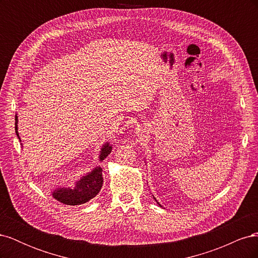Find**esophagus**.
Returning a JSON list of instances; mask_svg holds the SVG:
<instances>
[{"instance_id":"esophagus-1","label":"esophagus","mask_w":258,"mask_h":258,"mask_svg":"<svg viewBox=\"0 0 258 258\" xmlns=\"http://www.w3.org/2000/svg\"><path fill=\"white\" fill-rule=\"evenodd\" d=\"M137 130H138V132H139V130H140V129H139V127H138V129H137Z\"/></svg>"}]
</instances>
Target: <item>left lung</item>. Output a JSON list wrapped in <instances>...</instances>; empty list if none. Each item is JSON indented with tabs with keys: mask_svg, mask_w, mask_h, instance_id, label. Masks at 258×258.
I'll return each instance as SVG.
<instances>
[{
	"mask_svg": "<svg viewBox=\"0 0 258 258\" xmlns=\"http://www.w3.org/2000/svg\"><path fill=\"white\" fill-rule=\"evenodd\" d=\"M154 198H155V197H154ZM155 200H156V199H155ZM156 202H157V204H158V205H159V206H160V207H161V205H160V204H159V202H158V201H157V200H156Z\"/></svg>",
	"mask_w": 258,
	"mask_h": 258,
	"instance_id": "left-lung-1",
	"label": "left lung"
}]
</instances>
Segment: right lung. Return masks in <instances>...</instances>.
Masks as SVG:
<instances>
[{"label": "right lung", "instance_id": "right-lung-1", "mask_svg": "<svg viewBox=\"0 0 258 258\" xmlns=\"http://www.w3.org/2000/svg\"><path fill=\"white\" fill-rule=\"evenodd\" d=\"M15 130L16 135L19 138L18 134V116H15ZM21 142V140H20ZM22 145V144H21ZM112 145L106 142L101 147L99 161H103L108 154L112 152ZM103 185V175L102 168L96 167L93 168L89 173L82 176L79 181L75 182V186L73 187H58L54 189L51 195L52 197L60 201L61 204L68 206H79L88 202L93 197H96L101 190V187Z\"/></svg>", "mask_w": 258, "mask_h": 258}]
</instances>
